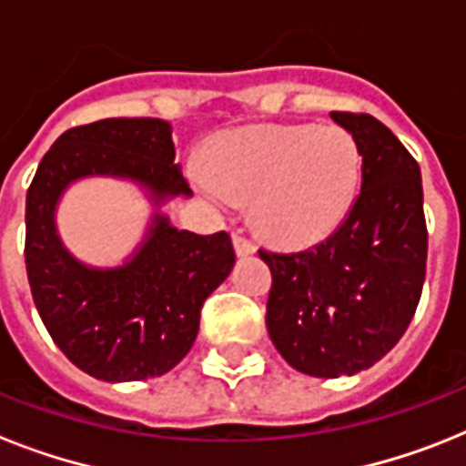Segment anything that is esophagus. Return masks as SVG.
I'll list each match as a JSON object with an SVG mask.
<instances>
[{
    "label": "esophagus",
    "instance_id": "1",
    "mask_svg": "<svg viewBox=\"0 0 466 466\" xmlns=\"http://www.w3.org/2000/svg\"><path fill=\"white\" fill-rule=\"evenodd\" d=\"M234 251H237V256H241V258H244V256L256 254L254 241H248L241 232H234Z\"/></svg>",
    "mask_w": 466,
    "mask_h": 466
}]
</instances>
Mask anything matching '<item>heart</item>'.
Here are the masks:
<instances>
[{"instance_id": "obj_1", "label": "heart", "mask_w": 466, "mask_h": 466, "mask_svg": "<svg viewBox=\"0 0 466 466\" xmlns=\"http://www.w3.org/2000/svg\"><path fill=\"white\" fill-rule=\"evenodd\" d=\"M198 193L218 208L248 198L251 222L278 247L302 248L343 225L360 190L362 152L340 126H248L193 164Z\"/></svg>"}]
</instances>
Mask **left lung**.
<instances>
[{
    "label": "left lung",
    "mask_w": 466,
    "mask_h": 466,
    "mask_svg": "<svg viewBox=\"0 0 466 466\" xmlns=\"http://www.w3.org/2000/svg\"><path fill=\"white\" fill-rule=\"evenodd\" d=\"M360 145L362 186L346 222L299 254L258 251L273 273L266 326L278 353L311 377H350L404 336L426 280L420 168L368 113H331Z\"/></svg>",
    "instance_id": "left-lung-1"
}]
</instances>
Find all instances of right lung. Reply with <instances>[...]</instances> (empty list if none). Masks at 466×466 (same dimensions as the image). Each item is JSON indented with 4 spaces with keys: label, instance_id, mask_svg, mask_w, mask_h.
<instances>
[{
    "label": "right lung",
    "instance_id": "1",
    "mask_svg": "<svg viewBox=\"0 0 466 466\" xmlns=\"http://www.w3.org/2000/svg\"><path fill=\"white\" fill-rule=\"evenodd\" d=\"M171 126L159 118H106L62 133L25 196V273L33 302L62 353L104 382L161 377L186 358L200 307L232 273L227 232L171 225L161 205L190 198L176 164ZM94 175L135 182L156 215L120 267H89L59 239L56 205L72 182Z\"/></svg>",
    "mask_w": 466,
    "mask_h": 466
}]
</instances>
